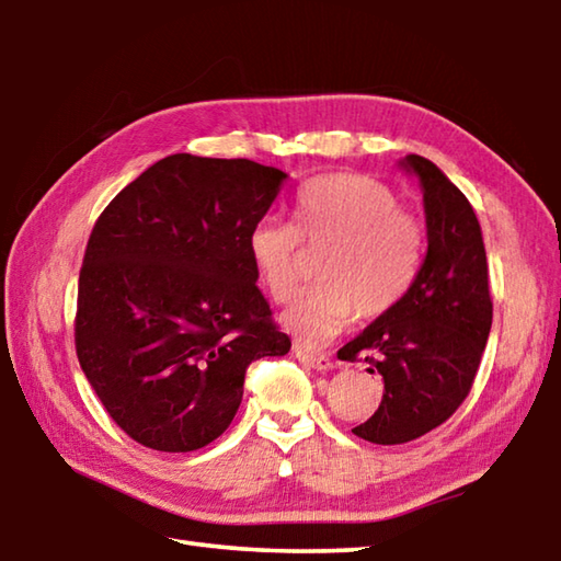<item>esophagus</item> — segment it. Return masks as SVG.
<instances>
[{"label": "esophagus", "instance_id": "esophagus-1", "mask_svg": "<svg viewBox=\"0 0 561 561\" xmlns=\"http://www.w3.org/2000/svg\"><path fill=\"white\" fill-rule=\"evenodd\" d=\"M294 356H297L304 366L317 368V371H329V368H334V360H331V356L317 354V351H309L304 346H294Z\"/></svg>", "mask_w": 561, "mask_h": 561}]
</instances>
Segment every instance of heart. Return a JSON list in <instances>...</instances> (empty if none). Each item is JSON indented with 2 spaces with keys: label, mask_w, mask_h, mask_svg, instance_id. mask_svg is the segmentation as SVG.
Instances as JSON below:
<instances>
[{
  "label": "heart",
  "mask_w": 561,
  "mask_h": 561,
  "mask_svg": "<svg viewBox=\"0 0 561 561\" xmlns=\"http://www.w3.org/2000/svg\"><path fill=\"white\" fill-rule=\"evenodd\" d=\"M301 242L327 252L321 282L304 289L282 327L304 346H319L356 314L374 319L401 301L421 272L425 227L381 180L331 173L309 180L294 197V225L264 217L252 227L250 260L274 301H289L301 274Z\"/></svg>",
  "instance_id": "heart-1"
}]
</instances>
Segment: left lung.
<instances>
[{
	"instance_id": "8db88e82",
	"label": "left lung",
	"mask_w": 561,
	"mask_h": 561,
	"mask_svg": "<svg viewBox=\"0 0 561 561\" xmlns=\"http://www.w3.org/2000/svg\"><path fill=\"white\" fill-rule=\"evenodd\" d=\"M423 187L428 252L405 297L339 351L383 376L378 411L354 428L398 445L438 428L468 398L492 327L488 257L472 205L423 156L401 163Z\"/></svg>"
}]
</instances>
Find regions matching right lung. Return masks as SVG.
<instances>
[{
  "label": "right lung",
  "mask_w": 561,
  "mask_h": 561,
  "mask_svg": "<svg viewBox=\"0 0 561 561\" xmlns=\"http://www.w3.org/2000/svg\"><path fill=\"white\" fill-rule=\"evenodd\" d=\"M287 173L247 158L175 153L93 225L76 304V356L118 428L190 453L227 431L247 366L284 356L250 260L252 227Z\"/></svg>",
  "instance_id": "add662e5"
}]
</instances>
